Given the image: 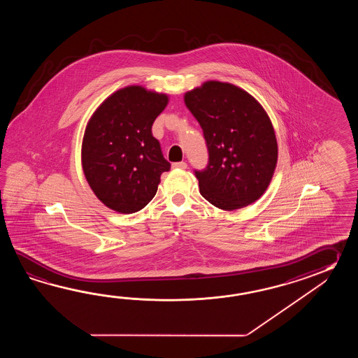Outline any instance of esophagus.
<instances>
[{"mask_svg": "<svg viewBox=\"0 0 358 358\" xmlns=\"http://www.w3.org/2000/svg\"><path fill=\"white\" fill-rule=\"evenodd\" d=\"M173 168L187 169V164H185V162H182V161H180V162H174V164H173Z\"/></svg>", "mask_w": 358, "mask_h": 358, "instance_id": "1", "label": "esophagus"}]
</instances>
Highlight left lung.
Segmentation results:
<instances>
[{
    "instance_id": "8db88e82",
    "label": "left lung",
    "mask_w": 358,
    "mask_h": 358,
    "mask_svg": "<svg viewBox=\"0 0 358 358\" xmlns=\"http://www.w3.org/2000/svg\"><path fill=\"white\" fill-rule=\"evenodd\" d=\"M184 102L203 130L208 151L207 166L194 170L202 197L227 211L257 201L278 161L266 111L250 93L215 80L187 92Z\"/></svg>"
}]
</instances>
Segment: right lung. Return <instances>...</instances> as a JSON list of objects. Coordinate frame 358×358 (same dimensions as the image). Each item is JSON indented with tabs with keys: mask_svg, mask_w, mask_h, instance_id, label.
<instances>
[{
	"mask_svg": "<svg viewBox=\"0 0 358 358\" xmlns=\"http://www.w3.org/2000/svg\"><path fill=\"white\" fill-rule=\"evenodd\" d=\"M168 96L139 85L122 88L102 102L87 125L82 145L84 176L99 201L122 213H137L155 197L170 170L153 122Z\"/></svg>",
	"mask_w": 358,
	"mask_h": 358,
	"instance_id": "add662e5",
	"label": "right lung"
}]
</instances>
